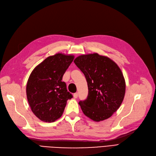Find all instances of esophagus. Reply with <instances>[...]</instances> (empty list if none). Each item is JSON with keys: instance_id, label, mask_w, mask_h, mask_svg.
Instances as JSON below:
<instances>
[{"instance_id": "1", "label": "esophagus", "mask_w": 156, "mask_h": 156, "mask_svg": "<svg viewBox=\"0 0 156 156\" xmlns=\"http://www.w3.org/2000/svg\"><path fill=\"white\" fill-rule=\"evenodd\" d=\"M73 97H74V98H77V97H78V93L77 92L73 94Z\"/></svg>"}]
</instances>
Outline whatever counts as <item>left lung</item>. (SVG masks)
<instances>
[{"mask_svg": "<svg viewBox=\"0 0 156 156\" xmlns=\"http://www.w3.org/2000/svg\"><path fill=\"white\" fill-rule=\"evenodd\" d=\"M74 63L88 84V97L79 102L84 115L95 122L108 119L125 96L126 82L121 69L111 58L98 53L79 56Z\"/></svg>", "mask_w": 156, "mask_h": 156, "instance_id": "1", "label": "left lung"}]
</instances>
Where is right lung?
Returning a JSON list of instances; mask_svg holds the SVG:
<instances>
[{
  "instance_id": "add662e5",
  "label": "right lung",
  "mask_w": 156,
  "mask_h": 156,
  "mask_svg": "<svg viewBox=\"0 0 156 156\" xmlns=\"http://www.w3.org/2000/svg\"><path fill=\"white\" fill-rule=\"evenodd\" d=\"M73 58V55L62 53L50 56L30 73L26 88L27 100L33 113L41 121L58 119L68 100L73 97L62 80Z\"/></svg>"
}]
</instances>
